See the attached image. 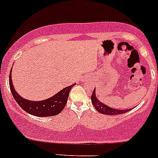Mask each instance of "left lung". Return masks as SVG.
Here are the masks:
<instances>
[{"label": "left lung", "instance_id": "obj_1", "mask_svg": "<svg viewBox=\"0 0 158 158\" xmlns=\"http://www.w3.org/2000/svg\"><path fill=\"white\" fill-rule=\"evenodd\" d=\"M91 102H92L94 106L101 114H105V115H119V114L125 113V112H129L132 109L130 110H116V109H112L111 107H109L104 103L100 102V100L97 98L96 94H95V88L94 90L92 95H91Z\"/></svg>", "mask_w": 158, "mask_h": 158}]
</instances>
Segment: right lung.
Returning <instances> with one entry per match:
<instances>
[{
  "mask_svg": "<svg viewBox=\"0 0 158 158\" xmlns=\"http://www.w3.org/2000/svg\"><path fill=\"white\" fill-rule=\"evenodd\" d=\"M11 70L10 73V87L15 100L26 112L38 117H48L58 115L65 107L71 88L76 85V83H74L70 86L63 88L56 94L46 100L32 101L22 98L15 91L12 82Z\"/></svg>",
  "mask_w": 158,
  "mask_h": 158,
  "instance_id": "obj_1",
  "label": "right lung"
}]
</instances>
